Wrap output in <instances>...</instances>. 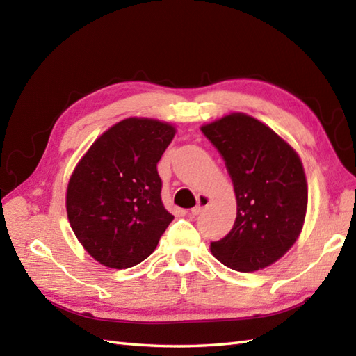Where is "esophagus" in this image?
I'll return each instance as SVG.
<instances>
[{"mask_svg":"<svg viewBox=\"0 0 356 356\" xmlns=\"http://www.w3.org/2000/svg\"><path fill=\"white\" fill-rule=\"evenodd\" d=\"M209 202H211L209 195H207V194H199V197H197V207H194V208L191 209V216H199V214L202 213V211L209 205Z\"/></svg>","mask_w":356,"mask_h":356,"instance_id":"34e87169","label":"esophagus"}]
</instances>
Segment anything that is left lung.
<instances>
[{
  "instance_id": "8db88e82",
  "label": "left lung",
  "mask_w": 356,
  "mask_h": 356,
  "mask_svg": "<svg viewBox=\"0 0 356 356\" xmlns=\"http://www.w3.org/2000/svg\"><path fill=\"white\" fill-rule=\"evenodd\" d=\"M200 130L225 159L237 199V217L226 237L209 249L238 272L270 266L303 229L307 182L297 151L245 113H229Z\"/></svg>"
}]
</instances>
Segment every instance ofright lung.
Masks as SVG:
<instances>
[{
	"instance_id": "obj_1",
	"label": "right lung",
	"mask_w": 356,
	"mask_h": 356,
	"mask_svg": "<svg viewBox=\"0 0 356 356\" xmlns=\"http://www.w3.org/2000/svg\"><path fill=\"white\" fill-rule=\"evenodd\" d=\"M174 134L168 122L127 118L102 133L74 166L67 217L79 243L104 266L139 264L172 222L162 203L157 162Z\"/></svg>"
}]
</instances>
